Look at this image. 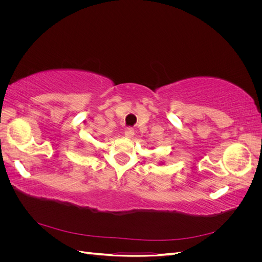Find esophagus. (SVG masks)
Masks as SVG:
<instances>
[{
  "instance_id": "34e87169",
  "label": "esophagus",
  "mask_w": 262,
  "mask_h": 262,
  "mask_svg": "<svg viewBox=\"0 0 262 262\" xmlns=\"http://www.w3.org/2000/svg\"><path fill=\"white\" fill-rule=\"evenodd\" d=\"M124 134H125L126 138H132L133 134H134V130L132 128H126Z\"/></svg>"
}]
</instances>
